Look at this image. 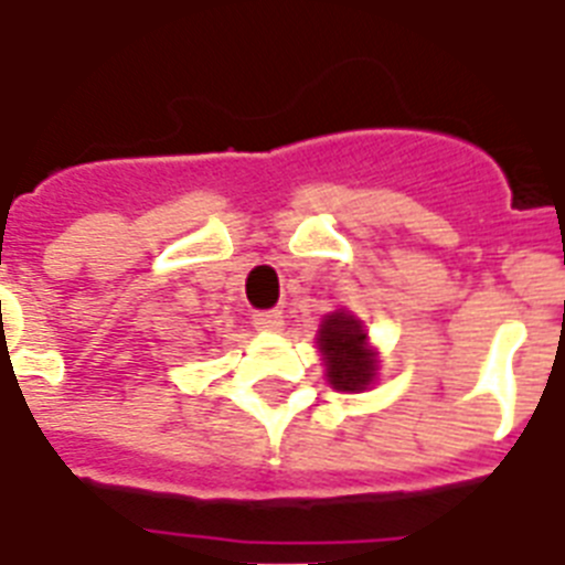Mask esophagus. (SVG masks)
Wrapping results in <instances>:
<instances>
[{"instance_id":"obj_1","label":"esophagus","mask_w":565,"mask_h":565,"mask_svg":"<svg viewBox=\"0 0 565 565\" xmlns=\"http://www.w3.org/2000/svg\"><path fill=\"white\" fill-rule=\"evenodd\" d=\"M252 326L260 328V331H281V310H255V313H252Z\"/></svg>"}]
</instances>
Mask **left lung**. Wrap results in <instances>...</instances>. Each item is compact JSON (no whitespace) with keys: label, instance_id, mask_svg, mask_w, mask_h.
I'll use <instances>...</instances> for the list:
<instances>
[{"label":"left lung","instance_id":"obj_1","mask_svg":"<svg viewBox=\"0 0 565 565\" xmlns=\"http://www.w3.org/2000/svg\"><path fill=\"white\" fill-rule=\"evenodd\" d=\"M319 349L326 354L328 381L334 390L354 393L375 377V354L366 349V331L349 313H331L319 328Z\"/></svg>","mask_w":565,"mask_h":565}]
</instances>
